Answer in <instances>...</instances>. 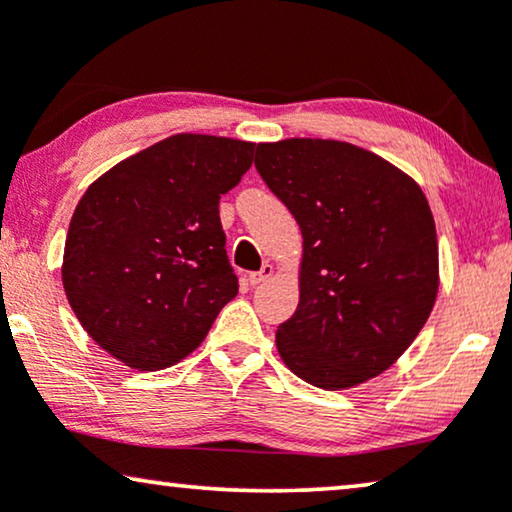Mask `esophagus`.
Instances as JSON below:
<instances>
[{"label":"esophagus","mask_w":512,"mask_h":512,"mask_svg":"<svg viewBox=\"0 0 512 512\" xmlns=\"http://www.w3.org/2000/svg\"><path fill=\"white\" fill-rule=\"evenodd\" d=\"M275 275V268H272L270 263H263V268L258 270V272H249V277H247V282L251 284V286H258V284H263V282H268V279Z\"/></svg>","instance_id":"esophagus-1"}]
</instances>
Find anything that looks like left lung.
<instances>
[{"label":"left lung","instance_id":"1","mask_svg":"<svg viewBox=\"0 0 512 512\" xmlns=\"http://www.w3.org/2000/svg\"><path fill=\"white\" fill-rule=\"evenodd\" d=\"M256 170L303 233L300 300L275 335L286 368L331 391L384 373L436 303V223L422 188L335 139L258 144Z\"/></svg>","mask_w":512,"mask_h":512}]
</instances>
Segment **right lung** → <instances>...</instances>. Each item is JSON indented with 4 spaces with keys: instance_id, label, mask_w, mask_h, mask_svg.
I'll return each mask as SVG.
<instances>
[{
    "instance_id": "add662e5",
    "label": "right lung",
    "mask_w": 512,
    "mask_h": 512,
    "mask_svg": "<svg viewBox=\"0 0 512 512\" xmlns=\"http://www.w3.org/2000/svg\"><path fill=\"white\" fill-rule=\"evenodd\" d=\"M256 144L181 132L121 160L74 209L62 286L86 333L125 366L163 370L237 296L219 219Z\"/></svg>"
}]
</instances>
